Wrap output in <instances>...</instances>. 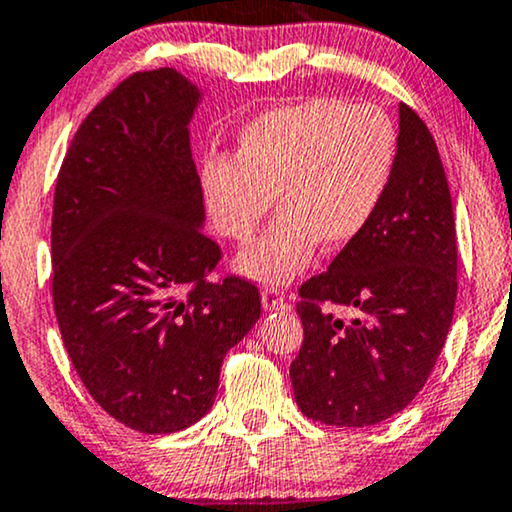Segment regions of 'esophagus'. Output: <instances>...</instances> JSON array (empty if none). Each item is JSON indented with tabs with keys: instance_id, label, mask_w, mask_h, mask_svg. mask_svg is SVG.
Here are the masks:
<instances>
[{
	"instance_id": "obj_1",
	"label": "esophagus",
	"mask_w": 512,
	"mask_h": 512,
	"mask_svg": "<svg viewBox=\"0 0 512 512\" xmlns=\"http://www.w3.org/2000/svg\"><path fill=\"white\" fill-rule=\"evenodd\" d=\"M261 301H263V308H266V311H282V308L289 306L287 299H285V294H282L277 287H266V289H263Z\"/></svg>"
}]
</instances>
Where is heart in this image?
<instances>
[{"instance_id": "1", "label": "heart", "mask_w": 512, "mask_h": 512, "mask_svg": "<svg viewBox=\"0 0 512 512\" xmlns=\"http://www.w3.org/2000/svg\"><path fill=\"white\" fill-rule=\"evenodd\" d=\"M396 161V130L382 109L313 97L277 106L246 123L235 159L201 163V192L218 235L246 242L266 216L270 194L280 216L237 256L258 282L292 280L318 242L334 251L368 227Z\"/></svg>"}]
</instances>
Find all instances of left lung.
<instances>
[{
	"mask_svg": "<svg viewBox=\"0 0 512 512\" xmlns=\"http://www.w3.org/2000/svg\"><path fill=\"white\" fill-rule=\"evenodd\" d=\"M451 192L434 137L399 104L396 161L368 227L304 282V344L289 368L306 418L370 427L408 406L444 349L458 292ZM346 307L351 321L334 316Z\"/></svg>",
	"mask_w": 512,
	"mask_h": 512,
	"instance_id": "left-lung-1",
	"label": "left lung"
}]
</instances>
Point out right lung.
Here are the masks:
<instances>
[{"label": "right lung", "instance_id": "1", "mask_svg": "<svg viewBox=\"0 0 512 512\" xmlns=\"http://www.w3.org/2000/svg\"><path fill=\"white\" fill-rule=\"evenodd\" d=\"M201 90L175 68L130 75L90 111L63 159L52 296L78 377L113 420L170 434L204 418L225 353L261 318L242 277L208 282L189 123Z\"/></svg>", "mask_w": 512, "mask_h": 512}]
</instances>
